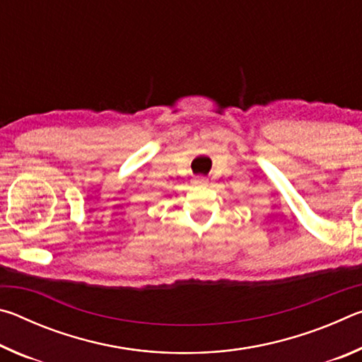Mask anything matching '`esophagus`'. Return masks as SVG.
Returning a JSON list of instances; mask_svg holds the SVG:
<instances>
[{
	"label": "esophagus",
	"instance_id": "obj_1",
	"mask_svg": "<svg viewBox=\"0 0 362 362\" xmlns=\"http://www.w3.org/2000/svg\"><path fill=\"white\" fill-rule=\"evenodd\" d=\"M193 183L196 187H207V183H209V180L206 179V177H196V179L193 180Z\"/></svg>",
	"mask_w": 362,
	"mask_h": 362
}]
</instances>
